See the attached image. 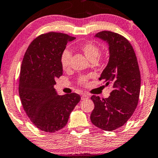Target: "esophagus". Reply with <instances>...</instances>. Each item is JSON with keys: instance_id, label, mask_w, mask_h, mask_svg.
<instances>
[{"instance_id": "esophagus-1", "label": "esophagus", "mask_w": 158, "mask_h": 158, "mask_svg": "<svg viewBox=\"0 0 158 158\" xmlns=\"http://www.w3.org/2000/svg\"><path fill=\"white\" fill-rule=\"evenodd\" d=\"M89 95L88 94H86V93H83L81 95V100H86V99H89Z\"/></svg>"}]
</instances>
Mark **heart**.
Instances as JSON below:
<instances>
[{
  "mask_svg": "<svg viewBox=\"0 0 158 158\" xmlns=\"http://www.w3.org/2000/svg\"><path fill=\"white\" fill-rule=\"evenodd\" d=\"M80 48L82 50L85 56L91 61H95L97 58L99 57L100 53V50L97 44L93 43V42H85V43L81 44L80 45ZM72 54L71 52L68 49H65L62 51L61 56H60V63H61V67L64 69H67L69 68L70 65V61H71ZM86 77H81L78 80V82L81 84L85 85L87 83Z\"/></svg>",
  "mask_w": 158,
  "mask_h": 158,
  "instance_id": "b5f03b06",
  "label": "heart"
}]
</instances>
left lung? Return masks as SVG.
Wrapping results in <instances>:
<instances>
[{
	"mask_svg": "<svg viewBox=\"0 0 158 158\" xmlns=\"http://www.w3.org/2000/svg\"><path fill=\"white\" fill-rule=\"evenodd\" d=\"M95 37L108 43L109 61L99 79L113 91L108 98L92 95L94 108L91 114L92 124L101 130L112 131L127 122L139 102L141 75L135 53L129 41L116 33L104 31Z\"/></svg>",
	"mask_w": 158,
	"mask_h": 158,
	"instance_id": "left-lung-1",
	"label": "left lung"
}]
</instances>
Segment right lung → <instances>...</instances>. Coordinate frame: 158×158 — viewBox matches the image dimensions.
Here are the masks:
<instances>
[{
	"label": "right lung",
	"instance_id": "1",
	"mask_svg": "<svg viewBox=\"0 0 158 158\" xmlns=\"http://www.w3.org/2000/svg\"><path fill=\"white\" fill-rule=\"evenodd\" d=\"M75 37L49 32L32 41L23 57L19 94L23 109L36 127L54 133L67 124L81 97L75 93L58 95L56 78L63 75L60 56Z\"/></svg>",
	"mask_w": 158,
	"mask_h": 158
}]
</instances>
